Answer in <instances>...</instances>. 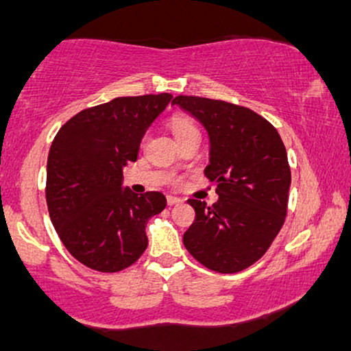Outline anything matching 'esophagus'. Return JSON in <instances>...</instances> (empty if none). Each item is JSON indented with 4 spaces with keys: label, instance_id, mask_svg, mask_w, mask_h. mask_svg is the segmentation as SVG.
I'll list each match as a JSON object with an SVG mask.
<instances>
[{
    "label": "esophagus",
    "instance_id": "esophagus-1",
    "mask_svg": "<svg viewBox=\"0 0 351 351\" xmlns=\"http://www.w3.org/2000/svg\"><path fill=\"white\" fill-rule=\"evenodd\" d=\"M167 201H168V206H175V204L183 203V199H181V198H176V196H171V195L168 196Z\"/></svg>",
    "mask_w": 351,
    "mask_h": 351
}]
</instances>
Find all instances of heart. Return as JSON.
I'll return each mask as SVG.
<instances>
[{"label": "heart", "mask_w": 351, "mask_h": 351, "mask_svg": "<svg viewBox=\"0 0 351 351\" xmlns=\"http://www.w3.org/2000/svg\"><path fill=\"white\" fill-rule=\"evenodd\" d=\"M170 127H171L173 135H175L176 138H181V136L193 134V132H198V128L189 122L188 119H184V117H173Z\"/></svg>", "instance_id": "b5f03b06"}]
</instances>
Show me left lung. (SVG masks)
I'll use <instances>...</instances> for the list:
<instances>
[{"label":"left lung","instance_id":"left-lung-1","mask_svg":"<svg viewBox=\"0 0 351 351\" xmlns=\"http://www.w3.org/2000/svg\"><path fill=\"white\" fill-rule=\"evenodd\" d=\"M209 135L204 175L217 184L213 206L188 199L195 223L183 244L204 267L234 274L261 259L287 215L291 167L279 132L247 107L224 100L178 95L171 100Z\"/></svg>","mask_w":351,"mask_h":351}]
</instances>
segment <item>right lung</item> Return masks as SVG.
<instances>
[{
  "label": "right lung",
  "mask_w": 351,
  "mask_h": 351,
  "mask_svg": "<svg viewBox=\"0 0 351 351\" xmlns=\"http://www.w3.org/2000/svg\"><path fill=\"white\" fill-rule=\"evenodd\" d=\"M171 94L117 97L86 108L60 127L47 156L46 201L52 224L80 264L119 272L148 245V219L162 213L160 191L123 188V167L136 162L145 132Z\"/></svg>",
  "instance_id": "obj_1"
}]
</instances>
